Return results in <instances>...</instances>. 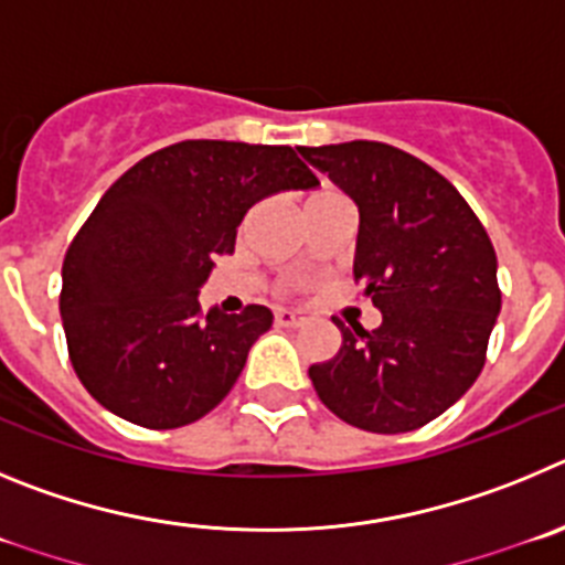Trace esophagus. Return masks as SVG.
<instances>
[{
	"instance_id": "obj_1",
	"label": "esophagus",
	"mask_w": 565,
	"mask_h": 565,
	"mask_svg": "<svg viewBox=\"0 0 565 565\" xmlns=\"http://www.w3.org/2000/svg\"><path fill=\"white\" fill-rule=\"evenodd\" d=\"M276 323L278 327H287V329H301L307 323L301 312H292V309H278L276 312Z\"/></svg>"
}]
</instances>
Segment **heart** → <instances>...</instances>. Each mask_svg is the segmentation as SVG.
Masks as SVG:
<instances>
[{
  "mask_svg": "<svg viewBox=\"0 0 565 565\" xmlns=\"http://www.w3.org/2000/svg\"><path fill=\"white\" fill-rule=\"evenodd\" d=\"M323 196H332V191H318V194H312V196H309V202H315V200H323Z\"/></svg>",
  "mask_w": 565,
  "mask_h": 565,
  "instance_id": "b5f03b06",
  "label": "heart"
}]
</instances>
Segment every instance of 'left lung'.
<instances>
[{
  "instance_id": "obj_1",
  "label": "left lung",
  "mask_w": 565,
  "mask_h": 565,
  "mask_svg": "<svg viewBox=\"0 0 565 565\" xmlns=\"http://www.w3.org/2000/svg\"><path fill=\"white\" fill-rule=\"evenodd\" d=\"M360 211L354 281L383 312L365 332L334 320L338 358L309 369L320 403L371 430L428 425L476 383L501 309L495 250L465 196L388 143L301 146Z\"/></svg>"
}]
</instances>
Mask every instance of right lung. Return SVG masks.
I'll use <instances>...</instances> for the list:
<instances>
[{"instance_id": "obj_1", "label": "right lung", "mask_w": 565, "mask_h": 565, "mask_svg": "<svg viewBox=\"0 0 565 565\" xmlns=\"http://www.w3.org/2000/svg\"><path fill=\"white\" fill-rule=\"evenodd\" d=\"M315 185L289 146L182 140L135 162L61 267L58 309L84 388L140 428H182L211 414L273 312L250 303L205 315L196 292L258 200Z\"/></svg>"}]
</instances>
